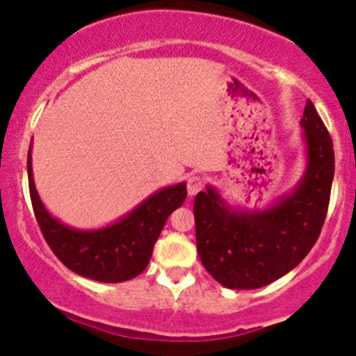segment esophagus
Instances as JSON below:
<instances>
[{"label": "esophagus", "instance_id": "esophagus-1", "mask_svg": "<svg viewBox=\"0 0 356 356\" xmlns=\"http://www.w3.org/2000/svg\"><path fill=\"white\" fill-rule=\"evenodd\" d=\"M204 181L201 175H191L188 179V194L189 196H196L200 191H203Z\"/></svg>", "mask_w": 356, "mask_h": 356}]
</instances>
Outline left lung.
<instances>
[{"label":"left lung","instance_id":"obj_1","mask_svg":"<svg viewBox=\"0 0 356 356\" xmlns=\"http://www.w3.org/2000/svg\"><path fill=\"white\" fill-rule=\"evenodd\" d=\"M307 165L291 193L264 209L228 207L208 186L194 197L196 245L207 271L232 290H254L300 264L324 225L334 177V152L323 119L307 100Z\"/></svg>","mask_w":356,"mask_h":356}]
</instances>
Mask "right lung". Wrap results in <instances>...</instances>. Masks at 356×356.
Here are the masks:
<instances>
[{"mask_svg":"<svg viewBox=\"0 0 356 356\" xmlns=\"http://www.w3.org/2000/svg\"><path fill=\"white\" fill-rule=\"evenodd\" d=\"M30 152L32 145L27 156L30 200L40 232L58 259L76 275L102 283L128 282L143 273L168 215L181 208L188 196L186 182L156 191L115 223L78 230L54 218L42 204L33 182Z\"/></svg>","mask_w":356,"mask_h":356,"instance_id":"add662e5","label":"right lung"}]
</instances>
